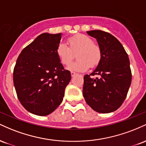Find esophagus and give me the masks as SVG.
Segmentation results:
<instances>
[{
  "mask_svg": "<svg viewBox=\"0 0 146 146\" xmlns=\"http://www.w3.org/2000/svg\"><path fill=\"white\" fill-rule=\"evenodd\" d=\"M76 74H77V73H75V72H73V71L71 72V77H72V78H73V77H74L75 75H76Z\"/></svg>",
  "mask_w": 146,
  "mask_h": 146,
  "instance_id": "obj_1",
  "label": "esophagus"
}]
</instances>
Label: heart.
I'll use <instances>...</instances> for the list:
<instances>
[{"instance_id":"b5f03b06","label":"heart","mask_w":146,"mask_h":146,"mask_svg":"<svg viewBox=\"0 0 146 146\" xmlns=\"http://www.w3.org/2000/svg\"><path fill=\"white\" fill-rule=\"evenodd\" d=\"M69 46L64 43H60L57 46L56 54L61 63L68 65L71 62L77 53L78 60L71 63L67 69L71 71H86L90 66H96L102 58V51L98 45L89 36L78 34L68 39Z\"/></svg>"}]
</instances>
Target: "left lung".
I'll use <instances>...</instances> for the list:
<instances>
[{
	"instance_id": "left-lung-1",
	"label": "left lung",
	"mask_w": 146,
	"mask_h": 146,
	"mask_svg": "<svg viewBox=\"0 0 146 146\" xmlns=\"http://www.w3.org/2000/svg\"><path fill=\"white\" fill-rule=\"evenodd\" d=\"M87 33L97 40L102 58L94 71L84 77L83 96L95 111L112 113L124 102L131 84L128 56L120 42L110 33L101 30ZM95 74L99 78H93Z\"/></svg>"
}]
</instances>
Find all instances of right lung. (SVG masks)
I'll return each mask as SVG.
<instances>
[{
    "label": "right lung",
    "instance_id": "obj_1",
    "mask_svg": "<svg viewBox=\"0 0 146 146\" xmlns=\"http://www.w3.org/2000/svg\"><path fill=\"white\" fill-rule=\"evenodd\" d=\"M62 33H43L18 56L14 69V84L18 100L29 113L46 116L62 103L71 79L56 54Z\"/></svg>",
    "mask_w": 146,
    "mask_h": 146
}]
</instances>
